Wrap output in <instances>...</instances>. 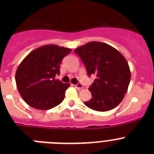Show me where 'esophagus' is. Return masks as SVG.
<instances>
[{"label":"esophagus","instance_id":"1","mask_svg":"<svg viewBox=\"0 0 154 154\" xmlns=\"http://www.w3.org/2000/svg\"><path fill=\"white\" fill-rule=\"evenodd\" d=\"M75 87L77 89H82V88H83V85H82L81 83H78V84H76V85H75Z\"/></svg>","mask_w":154,"mask_h":154}]
</instances>
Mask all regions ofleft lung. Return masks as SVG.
<instances>
[{
  "label": "left lung",
  "mask_w": 154,
  "mask_h": 154,
  "mask_svg": "<svg viewBox=\"0 0 154 154\" xmlns=\"http://www.w3.org/2000/svg\"><path fill=\"white\" fill-rule=\"evenodd\" d=\"M88 75L96 79L89 88L92 98L84 104L99 112L109 111L122 102L130 82L127 61L118 50L106 43L91 42L77 48Z\"/></svg>",
  "instance_id": "8db88e82"
}]
</instances>
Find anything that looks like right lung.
<instances>
[{
    "label": "right lung",
    "instance_id": "obj_1",
    "mask_svg": "<svg viewBox=\"0 0 154 154\" xmlns=\"http://www.w3.org/2000/svg\"><path fill=\"white\" fill-rule=\"evenodd\" d=\"M71 48L47 45L38 48L23 59L17 69L15 81L18 92L30 106L50 109L63 101L70 84L55 79L60 64Z\"/></svg>",
    "mask_w": 154,
    "mask_h": 154
}]
</instances>
